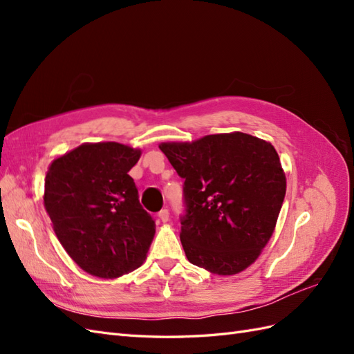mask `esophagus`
Listing matches in <instances>:
<instances>
[{
	"mask_svg": "<svg viewBox=\"0 0 354 354\" xmlns=\"http://www.w3.org/2000/svg\"><path fill=\"white\" fill-rule=\"evenodd\" d=\"M158 217L160 218V221H164V223H167V221L169 220V211H168L167 208H164V209H160V211L158 212Z\"/></svg>",
	"mask_w": 354,
	"mask_h": 354,
	"instance_id": "1",
	"label": "esophagus"
}]
</instances>
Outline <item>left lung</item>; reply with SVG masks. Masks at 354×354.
Segmentation results:
<instances>
[{
    "instance_id": "1",
    "label": "left lung",
    "mask_w": 354,
    "mask_h": 354,
    "mask_svg": "<svg viewBox=\"0 0 354 354\" xmlns=\"http://www.w3.org/2000/svg\"><path fill=\"white\" fill-rule=\"evenodd\" d=\"M159 149L185 178L180 241L187 260L220 276L245 270L272 238L285 198L274 147L236 131Z\"/></svg>"
}]
</instances>
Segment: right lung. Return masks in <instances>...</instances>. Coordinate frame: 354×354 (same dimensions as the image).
<instances>
[{
  "instance_id": "add662e5",
  "label": "right lung",
  "mask_w": 354,
  "mask_h": 354,
  "mask_svg": "<svg viewBox=\"0 0 354 354\" xmlns=\"http://www.w3.org/2000/svg\"><path fill=\"white\" fill-rule=\"evenodd\" d=\"M140 149L84 143L55 159L46 176L44 207L71 259L87 273L115 279L140 267L155 221L128 176Z\"/></svg>"
}]
</instances>
